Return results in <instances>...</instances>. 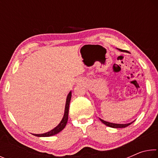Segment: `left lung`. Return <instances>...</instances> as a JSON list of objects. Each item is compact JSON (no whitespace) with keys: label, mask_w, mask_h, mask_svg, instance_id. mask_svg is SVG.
Wrapping results in <instances>:
<instances>
[{"label":"left lung","mask_w":158,"mask_h":158,"mask_svg":"<svg viewBox=\"0 0 158 158\" xmlns=\"http://www.w3.org/2000/svg\"><path fill=\"white\" fill-rule=\"evenodd\" d=\"M119 51H121V52H125V51L124 50H122V49H118ZM100 120L101 121L102 123H103L104 124L106 125V126L108 127H113V128H123V127H127L128 125H130V124H132V123L135 121H132L131 123H126V124H118V123H109V122H107V121H104V120L100 118Z\"/></svg>","instance_id":"8db88e82"}]
</instances>
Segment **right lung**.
<instances>
[{
	"label": "right lung",
	"mask_w": 158,
	"mask_h": 158,
	"mask_svg": "<svg viewBox=\"0 0 158 158\" xmlns=\"http://www.w3.org/2000/svg\"><path fill=\"white\" fill-rule=\"evenodd\" d=\"M72 98V91H69L68 93V96L66 98V102H65V111H64V115L62 120L60 122V123L58 124L56 127H55L52 130L49 131L46 133L43 134H33V135L36 136V137H51V136L55 135L56 134L59 133L60 131H62L65 127L66 126L67 122L68 120V114H69V102H70Z\"/></svg>",
	"instance_id": "obj_1"
}]
</instances>
